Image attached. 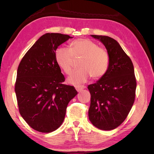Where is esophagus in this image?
Instances as JSON below:
<instances>
[{"label":"esophagus","mask_w":154,"mask_h":154,"mask_svg":"<svg viewBox=\"0 0 154 154\" xmlns=\"http://www.w3.org/2000/svg\"><path fill=\"white\" fill-rule=\"evenodd\" d=\"M85 88V86H84V85H76V86H75L76 90L78 92L81 91L82 89H83V88Z\"/></svg>","instance_id":"34e87169"}]
</instances>
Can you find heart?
<instances>
[{"instance_id": "heart-1", "label": "heart", "mask_w": 154, "mask_h": 154, "mask_svg": "<svg viewBox=\"0 0 154 154\" xmlns=\"http://www.w3.org/2000/svg\"><path fill=\"white\" fill-rule=\"evenodd\" d=\"M55 60L65 73L71 72L74 58H80L79 66L68 78L73 85L85 82L91 76L97 79L105 75L109 67L110 58L107 51L98 44L87 38H80L70 44V49L58 47L55 51Z\"/></svg>"}]
</instances>
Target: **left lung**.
Masks as SVG:
<instances>
[{"instance_id":"obj_1","label":"left lung","mask_w":154,"mask_h":154,"mask_svg":"<svg viewBox=\"0 0 154 154\" xmlns=\"http://www.w3.org/2000/svg\"><path fill=\"white\" fill-rule=\"evenodd\" d=\"M104 44L110 58L105 75L88 86L91 93L88 118L96 127L113 130L127 118L136 97V78L131 59L116 40L91 35Z\"/></svg>"}]
</instances>
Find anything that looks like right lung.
Returning <instances> with one entry per match:
<instances>
[{
    "instance_id": "1",
    "label": "right lung",
    "mask_w": 154,
    "mask_h": 154,
    "mask_svg": "<svg viewBox=\"0 0 154 154\" xmlns=\"http://www.w3.org/2000/svg\"><path fill=\"white\" fill-rule=\"evenodd\" d=\"M72 37L46 33L27 51L17 69L15 85L18 110L26 122L40 132L60 127L69 102L78 92L65 85V77L55 60V51Z\"/></svg>"
}]
</instances>
